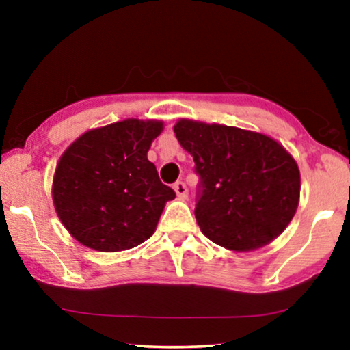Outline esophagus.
<instances>
[{
	"label": "esophagus",
	"mask_w": 350,
	"mask_h": 350,
	"mask_svg": "<svg viewBox=\"0 0 350 350\" xmlns=\"http://www.w3.org/2000/svg\"><path fill=\"white\" fill-rule=\"evenodd\" d=\"M174 191H176V194H178L179 199H186L187 198V187H186V184L183 183V180H178V183L174 184Z\"/></svg>",
	"instance_id": "1"
}]
</instances>
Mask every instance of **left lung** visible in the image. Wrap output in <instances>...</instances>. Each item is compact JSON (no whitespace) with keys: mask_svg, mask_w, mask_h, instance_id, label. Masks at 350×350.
<instances>
[{"mask_svg":"<svg viewBox=\"0 0 350 350\" xmlns=\"http://www.w3.org/2000/svg\"><path fill=\"white\" fill-rule=\"evenodd\" d=\"M180 146L200 176L196 220L208 240L250 252L283 234L299 204L295 158L271 136L219 123L180 118Z\"/></svg>","mask_w":350,"mask_h":350,"instance_id":"1","label":"left lung"}]
</instances>
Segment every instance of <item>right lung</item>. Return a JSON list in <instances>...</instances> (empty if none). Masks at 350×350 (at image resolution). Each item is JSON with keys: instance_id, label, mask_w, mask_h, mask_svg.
Returning <instances> with one entry per match:
<instances>
[{"instance_id": "1", "label": "right lung", "mask_w": 350, "mask_h": 350, "mask_svg": "<svg viewBox=\"0 0 350 350\" xmlns=\"http://www.w3.org/2000/svg\"><path fill=\"white\" fill-rule=\"evenodd\" d=\"M159 120L126 118L80 135L60 156L52 200L64 227L97 252H122L154 234L176 192L159 180L148 151Z\"/></svg>"}]
</instances>
